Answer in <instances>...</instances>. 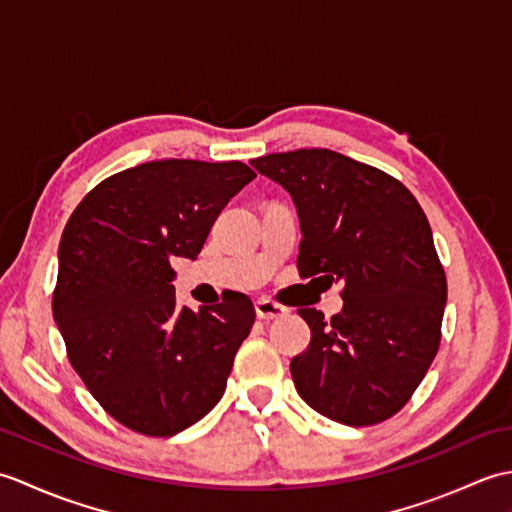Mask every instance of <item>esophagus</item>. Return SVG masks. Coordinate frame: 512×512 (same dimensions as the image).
Listing matches in <instances>:
<instances>
[{"mask_svg": "<svg viewBox=\"0 0 512 512\" xmlns=\"http://www.w3.org/2000/svg\"><path fill=\"white\" fill-rule=\"evenodd\" d=\"M255 312H257V319L262 321H275V319H281L284 314H288V308L279 306V303L270 301V299H259L255 303Z\"/></svg>", "mask_w": 512, "mask_h": 512, "instance_id": "esophagus-1", "label": "esophagus"}]
</instances>
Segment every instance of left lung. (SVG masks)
I'll return each instance as SVG.
<instances>
[{
    "instance_id": "obj_1",
    "label": "left lung",
    "mask_w": 512,
    "mask_h": 512,
    "mask_svg": "<svg viewBox=\"0 0 512 512\" xmlns=\"http://www.w3.org/2000/svg\"><path fill=\"white\" fill-rule=\"evenodd\" d=\"M250 165L297 206L301 277L345 284L332 319L299 310L312 332L308 350L290 361L299 396L350 427L391 418L440 347L447 277L427 215L405 184L332 149L268 154Z\"/></svg>"
}]
</instances>
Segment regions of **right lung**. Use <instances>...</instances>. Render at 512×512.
<instances>
[{"mask_svg":"<svg viewBox=\"0 0 512 512\" xmlns=\"http://www.w3.org/2000/svg\"><path fill=\"white\" fill-rule=\"evenodd\" d=\"M253 178L237 160L143 162L94 187L63 228L54 321L85 387L132 431L176 436L224 394L255 308L242 292L180 308L171 259L198 257Z\"/></svg>","mask_w":512,"mask_h":512,"instance_id":"right-lung-1","label":"right lung"}]
</instances>
